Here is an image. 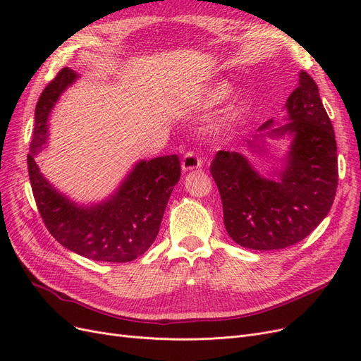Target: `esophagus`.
<instances>
[{"label": "esophagus", "mask_w": 361, "mask_h": 361, "mask_svg": "<svg viewBox=\"0 0 361 361\" xmlns=\"http://www.w3.org/2000/svg\"><path fill=\"white\" fill-rule=\"evenodd\" d=\"M200 167H202L200 157L195 154V152L188 150L182 158V170L190 171V170H195V169H200Z\"/></svg>", "instance_id": "obj_1"}]
</instances>
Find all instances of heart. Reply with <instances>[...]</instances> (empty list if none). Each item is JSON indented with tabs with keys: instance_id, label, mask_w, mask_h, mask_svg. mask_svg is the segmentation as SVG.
<instances>
[{
	"instance_id": "heart-1",
	"label": "heart",
	"mask_w": 361,
	"mask_h": 361,
	"mask_svg": "<svg viewBox=\"0 0 361 361\" xmlns=\"http://www.w3.org/2000/svg\"><path fill=\"white\" fill-rule=\"evenodd\" d=\"M227 93H228V85L226 82H220V84L214 85L212 89L207 92L206 99H207V102H209V104L220 102L227 96Z\"/></svg>"
}]
</instances>
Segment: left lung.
<instances>
[{"mask_svg": "<svg viewBox=\"0 0 361 361\" xmlns=\"http://www.w3.org/2000/svg\"><path fill=\"white\" fill-rule=\"evenodd\" d=\"M286 110L290 122L268 133L293 137L279 179L260 176L236 152L220 150L211 164L226 231L245 248L280 250L302 241L334 202L338 180L334 129L307 72H300V84L288 97ZM271 125L268 120L259 130Z\"/></svg>", "mask_w": 361, "mask_h": 361, "instance_id": "8db88e82", "label": "left lung"}]
</instances>
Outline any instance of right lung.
<instances>
[{
  "mask_svg": "<svg viewBox=\"0 0 361 361\" xmlns=\"http://www.w3.org/2000/svg\"><path fill=\"white\" fill-rule=\"evenodd\" d=\"M76 80L63 68L42 92L27 158L31 190L49 233L73 253L101 262H130L154 244L171 191L180 179L178 155L140 161L110 199L78 206L42 176L35 157L48 138V116L60 94Z\"/></svg>",
  "mask_w": 361,
  "mask_h": 361,
  "instance_id": "add662e5",
  "label": "right lung"
}]
</instances>
